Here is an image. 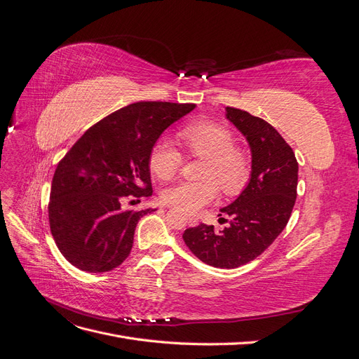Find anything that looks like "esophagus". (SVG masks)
<instances>
[{
    "label": "esophagus",
    "instance_id": "1",
    "mask_svg": "<svg viewBox=\"0 0 359 359\" xmlns=\"http://www.w3.org/2000/svg\"><path fill=\"white\" fill-rule=\"evenodd\" d=\"M187 222H189L190 226H196V224H198V219H196V217H189Z\"/></svg>",
    "mask_w": 359,
    "mask_h": 359
}]
</instances>
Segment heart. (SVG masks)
I'll use <instances>...</instances> for the list:
<instances>
[{
    "label": "heart",
    "mask_w": 359,
    "mask_h": 359,
    "mask_svg": "<svg viewBox=\"0 0 359 359\" xmlns=\"http://www.w3.org/2000/svg\"><path fill=\"white\" fill-rule=\"evenodd\" d=\"M178 140L187 153L206 160L202 173L206 181L173 184L163 190V202L194 212L217 198V186L229 196L245 187L252 163L247 151L235 145L229 128L212 121H194L180 130ZM148 165L157 178L170 180L181 166V154L166 140H160L149 151Z\"/></svg>",
    "instance_id": "1"
}]
</instances>
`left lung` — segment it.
<instances>
[{
	"label": "left lung",
	"instance_id": "left-lung-1",
	"mask_svg": "<svg viewBox=\"0 0 359 359\" xmlns=\"http://www.w3.org/2000/svg\"><path fill=\"white\" fill-rule=\"evenodd\" d=\"M226 118L248 142V184L240 196L220 210L231 217L223 231L201 223L186 229L182 240L202 262L231 269L262 255L286 227L297 199L298 161L286 140L265 119L235 107H226ZM219 220L224 222V217Z\"/></svg>",
	"mask_w": 359,
	"mask_h": 359
}]
</instances>
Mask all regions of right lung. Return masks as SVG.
I'll return each mask as SVG.
<instances>
[{"instance_id": "obj_1", "label": "right lung", "mask_w": 359, "mask_h": 359, "mask_svg": "<svg viewBox=\"0 0 359 359\" xmlns=\"http://www.w3.org/2000/svg\"><path fill=\"white\" fill-rule=\"evenodd\" d=\"M196 104L137 102L94 124L53 173L49 224L69 262L86 273H106L132 252L137 222L156 210L124 211L127 196L153 194L149 151L165 130Z\"/></svg>"}]
</instances>
